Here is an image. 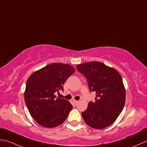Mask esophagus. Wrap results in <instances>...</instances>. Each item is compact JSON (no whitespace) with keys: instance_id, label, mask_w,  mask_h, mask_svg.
I'll list each match as a JSON object with an SVG mask.
<instances>
[{"instance_id":"1","label":"esophagus","mask_w":147,"mask_h":147,"mask_svg":"<svg viewBox=\"0 0 147 147\" xmlns=\"http://www.w3.org/2000/svg\"><path fill=\"white\" fill-rule=\"evenodd\" d=\"M73 102L74 103V104H75V105H77V104L78 103V102H79V101H77V100H73Z\"/></svg>"}]
</instances>
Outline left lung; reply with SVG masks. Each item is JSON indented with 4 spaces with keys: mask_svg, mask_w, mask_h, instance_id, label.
<instances>
[{
    "mask_svg": "<svg viewBox=\"0 0 147 147\" xmlns=\"http://www.w3.org/2000/svg\"><path fill=\"white\" fill-rule=\"evenodd\" d=\"M88 80L91 91L96 92L95 102H89L82 112L84 121L92 128H105L113 124L123 109L125 89L121 76L113 68L99 61L77 65Z\"/></svg>",
    "mask_w": 147,
    "mask_h": 147,
    "instance_id": "1",
    "label": "left lung"
}]
</instances>
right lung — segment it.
<instances>
[{
  "label": "right lung",
  "instance_id": "right-lung-1",
  "mask_svg": "<svg viewBox=\"0 0 147 147\" xmlns=\"http://www.w3.org/2000/svg\"><path fill=\"white\" fill-rule=\"evenodd\" d=\"M76 70L68 64L54 63L34 71L26 81L25 101L32 118L44 127L58 126L67 119L72 105L69 101L56 98L55 92Z\"/></svg>",
  "mask_w": 147,
  "mask_h": 147
}]
</instances>
